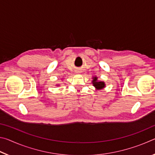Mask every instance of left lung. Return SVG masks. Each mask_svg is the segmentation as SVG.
Returning a JSON list of instances; mask_svg holds the SVG:
<instances>
[{
    "instance_id": "left-lung-1",
    "label": "left lung",
    "mask_w": 155,
    "mask_h": 155,
    "mask_svg": "<svg viewBox=\"0 0 155 155\" xmlns=\"http://www.w3.org/2000/svg\"><path fill=\"white\" fill-rule=\"evenodd\" d=\"M92 81H91V83L94 87L96 88V90H103V89L106 87V84L104 81H101L98 80V77L95 76V77H92Z\"/></svg>"
}]
</instances>
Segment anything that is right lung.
I'll return each instance as SVG.
<instances>
[{"label":"right lung","instance_id":"obj_1","mask_svg":"<svg viewBox=\"0 0 155 155\" xmlns=\"http://www.w3.org/2000/svg\"><path fill=\"white\" fill-rule=\"evenodd\" d=\"M56 85H57V86H59V85H60V84H57Z\"/></svg>","mask_w":155,"mask_h":155}]
</instances>
